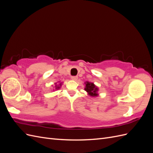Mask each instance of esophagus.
<instances>
[{
	"label": "esophagus",
	"instance_id": "obj_1",
	"mask_svg": "<svg viewBox=\"0 0 153 153\" xmlns=\"http://www.w3.org/2000/svg\"><path fill=\"white\" fill-rule=\"evenodd\" d=\"M71 79L73 80H76L78 79V76H72Z\"/></svg>",
	"mask_w": 153,
	"mask_h": 153
}]
</instances>
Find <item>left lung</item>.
<instances>
[{
  "instance_id": "obj_1",
  "label": "left lung",
  "mask_w": 153,
  "mask_h": 153,
  "mask_svg": "<svg viewBox=\"0 0 153 153\" xmlns=\"http://www.w3.org/2000/svg\"><path fill=\"white\" fill-rule=\"evenodd\" d=\"M85 84H86V85H85V91H86L88 92V94H89L91 96H98V94H97V91H98V89L97 88V87L95 86V85L93 84V83L87 82Z\"/></svg>"
}]
</instances>
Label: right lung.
I'll return each mask as SVG.
<instances>
[{
    "instance_id": "right-lung-1",
    "label": "right lung",
    "mask_w": 153,
    "mask_h": 153,
    "mask_svg": "<svg viewBox=\"0 0 153 153\" xmlns=\"http://www.w3.org/2000/svg\"><path fill=\"white\" fill-rule=\"evenodd\" d=\"M60 85H61V84H60ZM55 88H56V89H59V88H60V87L58 85H55Z\"/></svg>"
}]
</instances>
